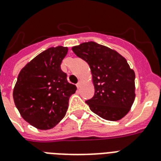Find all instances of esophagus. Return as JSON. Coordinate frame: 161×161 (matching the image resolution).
<instances>
[{
  "instance_id": "34e87169",
  "label": "esophagus",
  "mask_w": 161,
  "mask_h": 161,
  "mask_svg": "<svg viewBox=\"0 0 161 161\" xmlns=\"http://www.w3.org/2000/svg\"><path fill=\"white\" fill-rule=\"evenodd\" d=\"M81 84H82V82H81V81H78V83L76 84L77 87H78V88H79V87H80V86H81Z\"/></svg>"
}]
</instances>
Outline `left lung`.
I'll use <instances>...</instances> for the list:
<instances>
[{
    "instance_id": "obj_1",
    "label": "left lung",
    "mask_w": 161,
    "mask_h": 161,
    "mask_svg": "<svg viewBox=\"0 0 161 161\" xmlns=\"http://www.w3.org/2000/svg\"><path fill=\"white\" fill-rule=\"evenodd\" d=\"M90 66L95 94L85 101L104 119L116 121L129 111L135 98V73L125 58L105 46L89 42L72 48Z\"/></svg>"
}]
</instances>
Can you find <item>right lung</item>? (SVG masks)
<instances>
[{
    "mask_svg": "<svg viewBox=\"0 0 161 161\" xmlns=\"http://www.w3.org/2000/svg\"><path fill=\"white\" fill-rule=\"evenodd\" d=\"M68 48H48L24 66L13 92L24 120L42 130L52 129L65 115L70 96L77 90L60 69Z\"/></svg>",
    "mask_w": 161,
    "mask_h": 161,
    "instance_id": "add662e5",
    "label": "right lung"
}]
</instances>
